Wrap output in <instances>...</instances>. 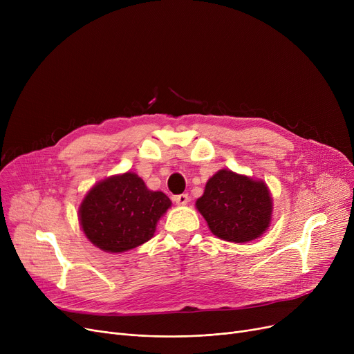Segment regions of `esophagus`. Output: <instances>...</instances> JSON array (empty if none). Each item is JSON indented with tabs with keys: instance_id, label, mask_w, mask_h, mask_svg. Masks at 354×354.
Returning a JSON list of instances; mask_svg holds the SVG:
<instances>
[{
	"instance_id": "obj_1",
	"label": "esophagus",
	"mask_w": 354,
	"mask_h": 354,
	"mask_svg": "<svg viewBox=\"0 0 354 354\" xmlns=\"http://www.w3.org/2000/svg\"><path fill=\"white\" fill-rule=\"evenodd\" d=\"M174 201L176 202V205H187V203L189 202V195H188V194L176 195V196L174 198Z\"/></svg>"
}]
</instances>
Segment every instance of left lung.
<instances>
[{"label":"left lung","mask_w":354,"mask_h":354,"mask_svg":"<svg viewBox=\"0 0 354 354\" xmlns=\"http://www.w3.org/2000/svg\"><path fill=\"white\" fill-rule=\"evenodd\" d=\"M271 196L267 185L232 171H219L196 201L214 235L231 243H248L261 235L271 221Z\"/></svg>","instance_id":"left-lung-1"}]
</instances>
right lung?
Listing matches in <instances>:
<instances>
[{
  "instance_id": "right-lung-1",
  "label": "right lung",
  "mask_w": 354,
  "mask_h": 354,
  "mask_svg": "<svg viewBox=\"0 0 354 354\" xmlns=\"http://www.w3.org/2000/svg\"><path fill=\"white\" fill-rule=\"evenodd\" d=\"M171 207L163 192L146 188L135 174L99 182L80 205V224L93 244L107 252H123L151 239L156 222Z\"/></svg>"
}]
</instances>
